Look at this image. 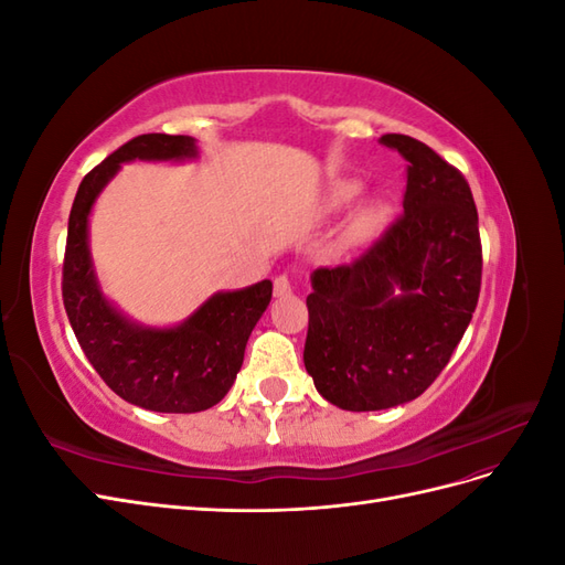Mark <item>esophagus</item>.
<instances>
[{
    "mask_svg": "<svg viewBox=\"0 0 565 565\" xmlns=\"http://www.w3.org/2000/svg\"><path fill=\"white\" fill-rule=\"evenodd\" d=\"M273 289H276V297H280V299L295 292V287H292V282H289L287 276H278L276 282H273Z\"/></svg>",
    "mask_w": 565,
    "mask_h": 565,
    "instance_id": "1",
    "label": "esophagus"
}]
</instances>
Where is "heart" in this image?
Segmentation results:
<instances>
[{
  "label": "heart",
  "mask_w": 565,
  "mask_h": 565,
  "mask_svg": "<svg viewBox=\"0 0 565 565\" xmlns=\"http://www.w3.org/2000/svg\"><path fill=\"white\" fill-rule=\"evenodd\" d=\"M355 193H358V183H339L334 188L332 200H334V204H341V202L351 200ZM374 221H377V214H374L372 210H363L355 218V228L358 231H370L374 226Z\"/></svg>",
  "instance_id": "1"
}]
</instances>
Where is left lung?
<instances>
[{"mask_svg":"<svg viewBox=\"0 0 565 565\" xmlns=\"http://www.w3.org/2000/svg\"><path fill=\"white\" fill-rule=\"evenodd\" d=\"M407 164L403 214L349 266L316 268L303 365L324 401L370 413L415 401L448 365L481 292L471 188L405 134H384Z\"/></svg>","mask_w":565,"mask_h":565,"instance_id":"left-lung-1","label":"left lung"}]
</instances>
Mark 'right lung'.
<instances>
[{
	"instance_id": "obj_1",
	"label": "right lung",
	"mask_w": 565,
	"mask_h": 565,
	"mask_svg": "<svg viewBox=\"0 0 565 565\" xmlns=\"http://www.w3.org/2000/svg\"><path fill=\"white\" fill-rule=\"evenodd\" d=\"M193 136H136L82 179L67 221L63 303L84 355L119 398L152 413H202L226 396L243 367L247 339L270 303L273 282L216 292L183 322L152 328L129 318L100 289L89 216L125 162H185Z\"/></svg>"
}]
</instances>
